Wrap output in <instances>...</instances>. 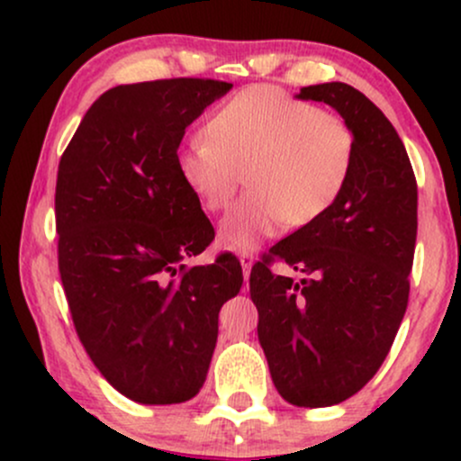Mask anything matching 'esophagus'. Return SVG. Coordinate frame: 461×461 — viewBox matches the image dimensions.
<instances>
[{
  "instance_id": "34e87169",
  "label": "esophagus",
  "mask_w": 461,
  "mask_h": 461,
  "mask_svg": "<svg viewBox=\"0 0 461 461\" xmlns=\"http://www.w3.org/2000/svg\"><path fill=\"white\" fill-rule=\"evenodd\" d=\"M238 258H240L242 273H245V279H247L249 277V271H251V267H253V253L242 251V253H238Z\"/></svg>"
}]
</instances>
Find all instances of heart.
Returning <instances> with one entry per match:
<instances>
[{
    "instance_id": "b5f03b06",
    "label": "heart",
    "mask_w": 461,
    "mask_h": 461,
    "mask_svg": "<svg viewBox=\"0 0 461 461\" xmlns=\"http://www.w3.org/2000/svg\"><path fill=\"white\" fill-rule=\"evenodd\" d=\"M356 134L342 116L275 86H249L223 102L177 153V173L205 212L249 193L221 223L227 247L251 249L284 225L319 221L345 193Z\"/></svg>"
}]
</instances>
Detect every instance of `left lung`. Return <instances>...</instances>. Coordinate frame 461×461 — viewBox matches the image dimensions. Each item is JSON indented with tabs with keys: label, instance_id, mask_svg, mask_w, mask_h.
<instances>
[{
	"label": "left lung",
	"instance_id": "1",
	"mask_svg": "<svg viewBox=\"0 0 461 461\" xmlns=\"http://www.w3.org/2000/svg\"><path fill=\"white\" fill-rule=\"evenodd\" d=\"M356 134V164L340 199L253 264L249 293L277 393L299 407L342 403L366 385L393 347L414 264V168L385 114L342 82L301 88ZM282 261L304 275L277 276Z\"/></svg>",
	"mask_w": 461,
	"mask_h": 461
}]
</instances>
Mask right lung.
I'll return each instance as SVG.
<instances>
[{
    "mask_svg": "<svg viewBox=\"0 0 461 461\" xmlns=\"http://www.w3.org/2000/svg\"><path fill=\"white\" fill-rule=\"evenodd\" d=\"M230 82L173 77L105 91L56 182L58 271L77 338L136 403H184L208 375L219 312L242 285L234 256L186 267L214 227L177 173L184 131Z\"/></svg>",
    "mask_w": 461,
    "mask_h": 461,
    "instance_id": "add662e5",
    "label": "right lung"
}]
</instances>
